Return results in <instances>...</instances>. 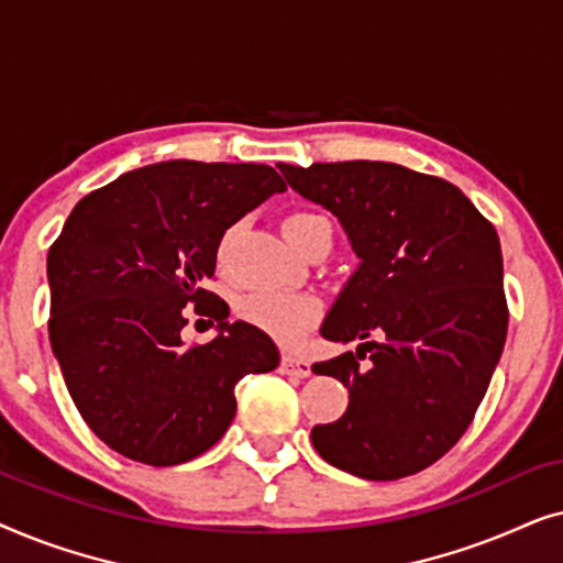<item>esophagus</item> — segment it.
I'll use <instances>...</instances> for the list:
<instances>
[{
  "mask_svg": "<svg viewBox=\"0 0 563 563\" xmlns=\"http://www.w3.org/2000/svg\"><path fill=\"white\" fill-rule=\"evenodd\" d=\"M279 368H282V374H287V376H297V379H305V376H310V374H312L310 361H307V358H299V356H291V353H284Z\"/></svg>",
  "mask_w": 563,
  "mask_h": 563,
  "instance_id": "1",
  "label": "esophagus"
}]
</instances>
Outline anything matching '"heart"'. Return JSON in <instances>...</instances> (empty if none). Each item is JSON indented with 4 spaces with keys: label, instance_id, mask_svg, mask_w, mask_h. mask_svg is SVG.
I'll list each match as a JSON object with an SVG mask.
<instances>
[{
    "label": "heart",
    "instance_id": "b5f03b06",
    "mask_svg": "<svg viewBox=\"0 0 563 563\" xmlns=\"http://www.w3.org/2000/svg\"><path fill=\"white\" fill-rule=\"evenodd\" d=\"M328 222L314 212H291L282 220V233L291 249L302 243V238L312 228ZM225 249V243H222ZM241 318L253 328L264 330L274 341L284 345L297 343L307 330L320 318V302L312 295H297V291H253L241 302Z\"/></svg>",
    "mask_w": 563,
    "mask_h": 563
}]
</instances>
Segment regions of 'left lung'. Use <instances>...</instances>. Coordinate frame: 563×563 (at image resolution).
Listing matches in <instances>:
<instances>
[{
  "mask_svg": "<svg viewBox=\"0 0 563 563\" xmlns=\"http://www.w3.org/2000/svg\"><path fill=\"white\" fill-rule=\"evenodd\" d=\"M279 172L335 214L361 261L320 328L328 341L364 343L312 366L349 387L341 418L312 428L314 451L361 479L418 474L466 433L503 356L497 230L451 181L387 161Z\"/></svg>",
  "mask_w": 563,
  "mask_h": 563,
  "instance_id": "left-lung-1",
  "label": "left lung"
}]
</instances>
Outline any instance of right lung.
Segmentation results:
<instances>
[{"mask_svg": "<svg viewBox=\"0 0 563 563\" xmlns=\"http://www.w3.org/2000/svg\"><path fill=\"white\" fill-rule=\"evenodd\" d=\"M264 164L161 161L91 191L48 251L53 356L99 441L148 466L197 459L235 418V384L279 366L264 330L205 289L222 235L276 191ZM219 322L184 346V306Z\"/></svg>", "mask_w": 563, "mask_h": 563, "instance_id": "right-lung-1", "label": "right lung"}]
</instances>
